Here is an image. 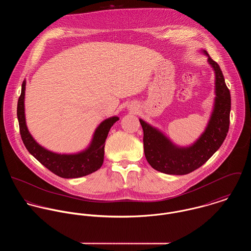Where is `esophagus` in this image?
<instances>
[{
	"label": "esophagus",
	"mask_w": 251,
	"mask_h": 251,
	"mask_svg": "<svg viewBox=\"0 0 251 251\" xmlns=\"http://www.w3.org/2000/svg\"><path fill=\"white\" fill-rule=\"evenodd\" d=\"M131 110H132V111H134V108H131Z\"/></svg>",
	"instance_id": "esophagus-1"
}]
</instances>
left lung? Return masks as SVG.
Masks as SVG:
<instances>
[{"mask_svg":"<svg viewBox=\"0 0 251 251\" xmlns=\"http://www.w3.org/2000/svg\"><path fill=\"white\" fill-rule=\"evenodd\" d=\"M208 57L215 72V100L208 125L198 139L186 147L173 143L162 131L139 119L144 131V152L150 165L168 175H186L201 167L226 138L231 111V96L219 66Z\"/></svg>","mask_w":251,"mask_h":251,"instance_id":"8db88e82","label":"left lung"}]
</instances>
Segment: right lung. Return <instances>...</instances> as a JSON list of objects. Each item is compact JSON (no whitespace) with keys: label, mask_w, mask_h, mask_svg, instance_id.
Segmentation results:
<instances>
[{"label":"right lung","mask_w":251,"mask_h":251,"mask_svg":"<svg viewBox=\"0 0 251 251\" xmlns=\"http://www.w3.org/2000/svg\"><path fill=\"white\" fill-rule=\"evenodd\" d=\"M25 90L26 80L22 83L21 95L17 103V119L21 138L29 152L43 166L61 178H80L99 170L103 163L104 146L109 130L119 121V117L113 116L102 121L96 128L91 143L85 150L75 153L54 152L37 143L28 129L24 104Z\"/></svg>","instance_id":"add662e5"}]
</instances>
